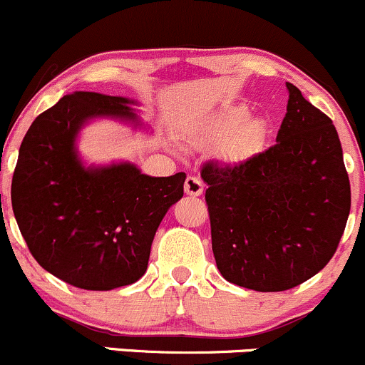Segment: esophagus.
<instances>
[{
    "instance_id": "1",
    "label": "esophagus",
    "mask_w": 365,
    "mask_h": 365,
    "mask_svg": "<svg viewBox=\"0 0 365 365\" xmlns=\"http://www.w3.org/2000/svg\"><path fill=\"white\" fill-rule=\"evenodd\" d=\"M184 191L190 197H200L202 191H204V184H202L200 179L195 178V175H187L186 182H184Z\"/></svg>"
}]
</instances>
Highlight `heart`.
I'll list each match as a JSON object with an SVG mask.
<instances>
[{"instance_id": "heart-1", "label": "heart", "mask_w": 365, "mask_h": 365, "mask_svg": "<svg viewBox=\"0 0 365 365\" xmlns=\"http://www.w3.org/2000/svg\"><path fill=\"white\" fill-rule=\"evenodd\" d=\"M209 137L216 142L225 140L223 156L228 161L239 163L251 160L264 149L269 126L260 118L247 119L246 107H234L221 112L214 119Z\"/></svg>"}]
</instances>
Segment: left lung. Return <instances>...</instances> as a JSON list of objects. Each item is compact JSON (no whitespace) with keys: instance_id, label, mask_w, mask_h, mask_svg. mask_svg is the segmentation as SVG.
Returning <instances> with one entry per match:
<instances>
[{"instance_id":"obj_1","label":"left lung","mask_w":365,"mask_h":365,"mask_svg":"<svg viewBox=\"0 0 365 365\" xmlns=\"http://www.w3.org/2000/svg\"><path fill=\"white\" fill-rule=\"evenodd\" d=\"M276 144L237 165L207 161L205 204L221 276L284 292L330 262L346 227L350 179L332 119L287 82Z\"/></svg>"}]
</instances>
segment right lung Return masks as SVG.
Returning a JSON list of instances; mask_svg holds the SVG:
<instances>
[{
  "mask_svg": "<svg viewBox=\"0 0 365 365\" xmlns=\"http://www.w3.org/2000/svg\"><path fill=\"white\" fill-rule=\"evenodd\" d=\"M130 100L77 91L33 121L19 149L12 209L29 253L52 276L105 292L144 276L168 207L186 174L149 178L130 163L84 168L75 155L82 123L95 115L135 119Z\"/></svg>",
  "mask_w": 365,
  "mask_h": 365,
  "instance_id": "add662e5",
  "label": "right lung"
}]
</instances>
